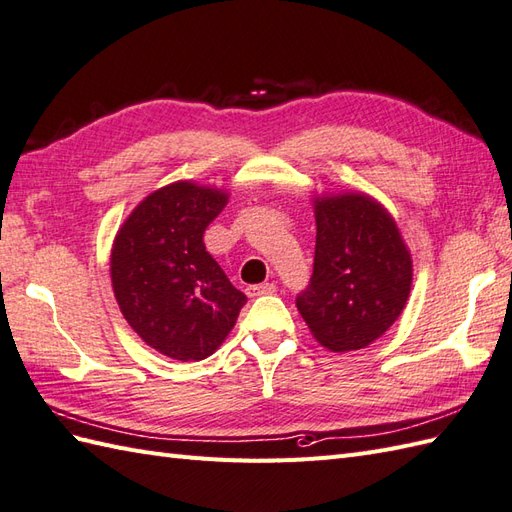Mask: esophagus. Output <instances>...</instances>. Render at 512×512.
<instances>
[{"instance_id": "obj_1", "label": "esophagus", "mask_w": 512, "mask_h": 512, "mask_svg": "<svg viewBox=\"0 0 512 512\" xmlns=\"http://www.w3.org/2000/svg\"><path fill=\"white\" fill-rule=\"evenodd\" d=\"M274 290H277V285H274V283H259V285L246 287V294L255 298V296H261V294H272Z\"/></svg>"}]
</instances>
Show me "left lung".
Segmentation results:
<instances>
[{"instance_id":"1","label":"left lung","mask_w":512,"mask_h":512,"mask_svg":"<svg viewBox=\"0 0 512 512\" xmlns=\"http://www.w3.org/2000/svg\"><path fill=\"white\" fill-rule=\"evenodd\" d=\"M316 257L296 307L318 342L333 352L370 346L400 318L413 261L396 220L361 192L318 196Z\"/></svg>"}]
</instances>
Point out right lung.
<instances>
[{"mask_svg": "<svg viewBox=\"0 0 512 512\" xmlns=\"http://www.w3.org/2000/svg\"><path fill=\"white\" fill-rule=\"evenodd\" d=\"M227 199L218 188L168 183L129 214L114 238L116 303L142 342L170 359L214 355L246 303L203 244Z\"/></svg>", "mask_w": 512, "mask_h": 512, "instance_id": "right-lung-1", "label": "right lung"}]
</instances>
